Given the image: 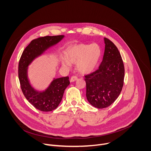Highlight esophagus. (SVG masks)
Returning <instances> with one entry per match:
<instances>
[{"label": "esophagus", "mask_w": 151, "mask_h": 151, "mask_svg": "<svg viewBox=\"0 0 151 151\" xmlns=\"http://www.w3.org/2000/svg\"><path fill=\"white\" fill-rule=\"evenodd\" d=\"M77 79H78V77H77L76 76H72L71 78H70V82H75V81H76Z\"/></svg>", "instance_id": "1"}]
</instances>
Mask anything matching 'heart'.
I'll return each mask as SVG.
<instances>
[{
  "mask_svg": "<svg viewBox=\"0 0 151 151\" xmlns=\"http://www.w3.org/2000/svg\"><path fill=\"white\" fill-rule=\"evenodd\" d=\"M101 48L97 44H76L70 47L66 52V58L61 60L64 67L69 68L70 63H76V69L83 75L93 73L101 57Z\"/></svg>",
  "mask_w": 151,
  "mask_h": 151,
  "instance_id": "b5f03b06",
  "label": "heart"
}]
</instances>
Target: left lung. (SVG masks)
I'll use <instances>...</instances> for the list:
<instances>
[{
	"mask_svg": "<svg viewBox=\"0 0 151 151\" xmlns=\"http://www.w3.org/2000/svg\"><path fill=\"white\" fill-rule=\"evenodd\" d=\"M105 48L99 69L86 75V97L98 109L111 105L120 94L124 84V66L117 47L109 39L104 38Z\"/></svg>",
	"mask_w": 151,
	"mask_h": 151,
	"instance_id": "obj_1",
	"label": "left lung"
}]
</instances>
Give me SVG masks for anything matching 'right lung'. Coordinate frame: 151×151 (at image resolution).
Returning <instances> with one entry per match:
<instances>
[{
  "mask_svg": "<svg viewBox=\"0 0 151 151\" xmlns=\"http://www.w3.org/2000/svg\"><path fill=\"white\" fill-rule=\"evenodd\" d=\"M64 37V35L47 36L33 40L23 51L19 61L18 78L21 90L26 99L40 111L50 112L57 108L62 100L64 90L70 84L69 78H54L45 90L39 91L34 88L30 82L29 66Z\"/></svg>",
  "mask_w": 151,
  "mask_h": 151,
  "instance_id": "add662e5",
  "label": "right lung"
}]
</instances>
